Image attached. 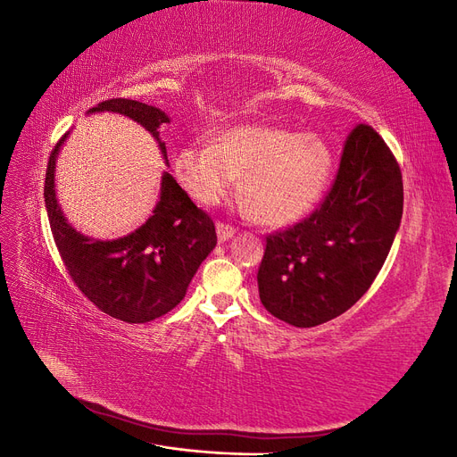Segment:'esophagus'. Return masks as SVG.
Masks as SVG:
<instances>
[{"instance_id": "1", "label": "esophagus", "mask_w": 457, "mask_h": 457, "mask_svg": "<svg viewBox=\"0 0 457 457\" xmlns=\"http://www.w3.org/2000/svg\"><path fill=\"white\" fill-rule=\"evenodd\" d=\"M234 234H237V228H234V227L225 225V223H217V238H219V242L230 240Z\"/></svg>"}]
</instances>
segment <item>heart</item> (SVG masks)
<instances>
[{"label":"heart","mask_w":457,"mask_h":457,"mask_svg":"<svg viewBox=\"0 0 457 457\" xmlns=\"http://www.w3.org/2000/svg\"><path fill=\"white\" fill-rule=\"evenodd\" d=\"M334 154L316 133H292L272 126H238L213 145L181 148L175 171L188 196L215 205L237 188L262 225L284 227L309 215L322 200Z\"/></svg>","instance_id":"1"}]
</instances>
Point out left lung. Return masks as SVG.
<instances>
[{"mask_svg":"<svg viewBox=\"0 0 457 457\" xmlns=\"http://www.w3.org/2000/svg\"><path fill=\"white\" fill-rule=\"evenodd\" d=\"M403 205V173L393 152L378 131L358 123L322 204L301 223L267 237L257 272L262 305L295 328L349 311L389 255Z\"/></svg>","mask_w":457,"mask_h":457,"instance_id":"1","label":"left lung"}]
</instances>
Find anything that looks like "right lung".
Wrapping results in <instances>:
<instances>
[{
  "instance_id": "add662e5",
  "label": "right lung",
  "mask_w": 457,
  "mask_h": 457,
  "mask_svg": "<svg viewBox=\"0 0 457 457\" xmlns=\"http://www.w3.org/2000/svg\"><path fill=\"white\" fill-rule=\"evenodd\" d=\"M114 112L143 126L168 162L160 126L170 118L160 108L131 99H110L87 114ZM68 133L53 148L46 173V207L54 244L74 284L95 307L128 324H145L183 301L202 261L217 244L212 217L202 212L163 171L160 198L145 223L116 240H96L78 232L64 217L54 192V165Z\"/></svg>"
}]
</instances>
